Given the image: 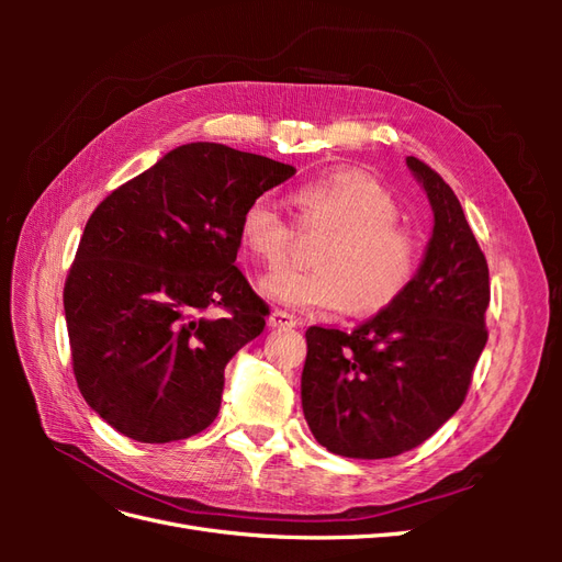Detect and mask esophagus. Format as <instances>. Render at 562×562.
<instances>
[{
	"label": "esophagus",
	"mask_w": 562,
	"mask_h": 562,
	"mask_svg": "<svg viewBox=\"0 0 562 562\" xmlns=\"http://www.w3.org/2000/svg\"><path fill=\"white\" fill-rule=\"evenodd\" d=\"M297 323H300V321H297L293 314H288V312H283V310H274V312L269 314V318H267V326L274 328V330L295 328Z\"/></svg>",
	"instance_id": "esophagus-1"
}]
</instances>
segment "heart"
<instances>
[{
    "mask_svg": "<svg viewBox=\"0 0 562 562\" xmlns=\"http://www.w3.org/2000/svg\"><path fill=\"white\" fill-rule=\"evenodd\" d=\"M302 229H326L316 267H279L260 279V293L295 310L375 314L394 304L419 267L417 236L398 225V203L363 171H333L291 192ZM239 236L255 258L281 265L293 246V225L269 196H255L241 213Z\"/></svg>",
    "mask_w": 562,
    "mask_h": 562,
    "instance_id": "heart-1",
    "label": "heart"
}]
</instances>
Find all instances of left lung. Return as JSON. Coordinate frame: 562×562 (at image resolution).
<instances>
[{"mask_svg": "<svg viewBox=\"0 0 562 562\" xmlns=\"http://www.w3.org/2000/svg\"><path fill=\"white\" fill-rule=\"evenodd\" d=\"M434 211L407 291L351 333L312 326L302 411L335 454L384 459L422 446L464 403L487 342L490 274L462 203L431 168L405 159Z\"/></svg>", "mask_w": 562, "mask_h": 562, "instance_id": "obj_1", "label": "left lung"}]
</instances>
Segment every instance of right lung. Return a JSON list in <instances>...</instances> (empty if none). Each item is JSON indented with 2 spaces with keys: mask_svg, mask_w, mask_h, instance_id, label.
<instances>
[{
  "mask_svg": "<svg viewBox=\"0 0 562 562\" xmlns=\"http://www.w3.org/2000/svg\"><path fill=\"white\" fill-rule=\"evenodd\" d=\"M293 176L274 159L190 143L93 211L63 302L81 396L119 434L171 443L217 417L225 366L269 314L234 267L241 213ZM213 306L228 314L209 317Z\"/></svg>",
  "mask_w": 562,
  "mask_h": 562,
  "instance_id": "add662e5",
  "label": "right lung"
}]
</instances>
